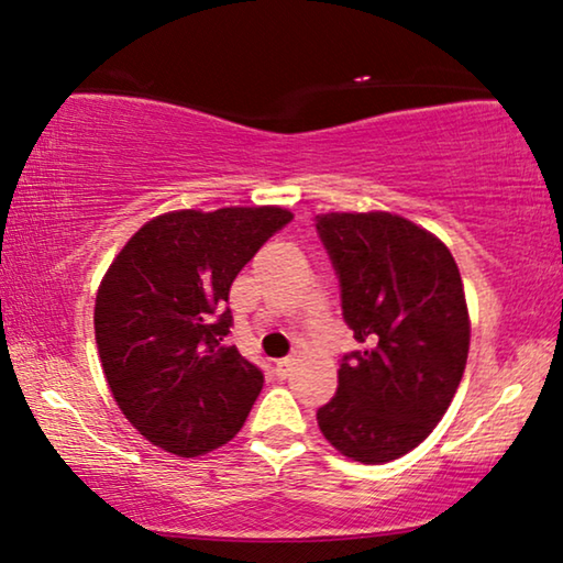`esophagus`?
<instances>
[{"label":"esophagus","mask_w":563,"mask_h":563,"mask_svg":"<svg viewBox=\"0 0 563 563\" xmlns=\"http://www.w3.org/2000/svg\"><path fill=\"white\" fill-rule=\"evenodd\" d=\"M292 362L290 358H280V362H275V374H278V379H285V376L290 374Z\"/></svg>","instance_id":"esophagus-1"}]
</instances>
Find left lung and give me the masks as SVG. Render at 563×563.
<instances>
[{"instance_id": "obj_1", "label": "left lung", "mask_w": 563, "mask_h": 563, "mask_svg": "<svg viewBox=\"0 0 563 563\" xmlns=\"http://www.w3.org/2000/svg\"><path fill=\"white\" fill-rule=\"evenodd\" d=\"M316 232L339 278L343 321L364 343L343 354L318 427L341 455L389 463L434 430L463 379V280L450 250L405 217L318 214Z\"/></svg>"}]
</instances>
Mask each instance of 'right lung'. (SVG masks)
<instances>
[{"label": "right lung", "instance_id": "right-lung-1", "mask_svg": "<svg viewBox=\"0 0 563 563\" xmlns=\"http://www.w3.org/2000/svg\"><path fill=\"white\" fill-rule=\"evenodd\" d=\"M290 220L280 207L181 209L144 224L108 267L93 316L100 364L156 448L197 457L245 424L265 376L224 346L230 288Z\"/></svg>", "mask_w": 563, "mask_h": 563}]
</instances>
